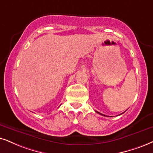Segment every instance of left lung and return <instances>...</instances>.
<instances>
[{"mask_svg": "<svg viewBox=\"0 0 153 153\" xmlns=\"http://www.w3.org/2000/svg\"><path fill=\"white\" fill-rule=\"evenodd\" d=\"M96 111L97 114H99L102 115V116H104V117H105V116H106V115H104V114H101V113H100V112H98V111ZM106 117H107V116H106Z\"/></svg>", "mask_w": 153, "mask_h": 153, "instance_id": "obj_1", "label": "left lung"}]
</instances>
